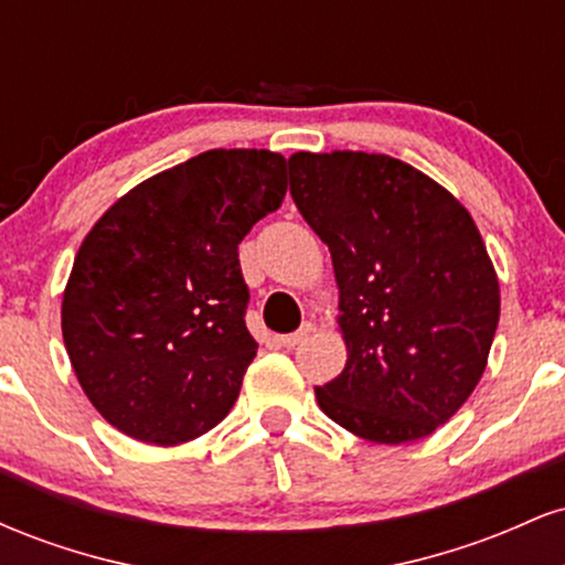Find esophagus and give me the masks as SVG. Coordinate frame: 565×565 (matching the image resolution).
Listing matches in <instances>:
<instances>
[{
    "instance_id": "esophagus-1",
    "label": "esophagus",
    "mask_w": 565,
    "mask_h": 565,
    "mask_svg": "<svg viewBox=\"0 0 565 565\" xmlns=\"http://www.w3.org/2000/svg\"><path fill=\"white\" fill-rule=\"evenodd\" d=\"M310 332H313V323L305 321L302 327L297 329V332H291V334H281V337H278V345H284V348H295V345H300V342H302L305 337H308Z\"/></svg>"
}]
</instances>
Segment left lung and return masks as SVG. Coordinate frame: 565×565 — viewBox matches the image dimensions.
Segmentation results:
<instances>
[{"mask_svg": "<svg viewBox=\"0 0 565 565\" xmlns=\"http://www.w3.org/2000/svg\"><path fill=\"white\" fill-rule=\"evenodd\" d=\"M289 193L332 252L348 361L321 412L374 444L449 423L481 380L499 281L470 212L385 153L289 157Z\"/></svg>", "mask_w": 565, "mask_h": 565, "instance_id": "left-lung-1", "label": "left lung"}]
</instances>
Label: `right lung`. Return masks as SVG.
<instances>
[{"mask_svg": "<svg viewBox=\"0 0 565 565\" xmlns=\"http://www.w3.org/2000/svg\"><path fill=\"white\" fill-rule=\"evenodd\" d=\"M284 193L281 153L215 148L142 180L87 233L63 291V342L116 430L185 444L236 404L257 355L238 244Z\"/></svg>", "mask_w": 565, "mask_h": 565, "instance_id": "right-lung-1", "label": "right lung"}]
</instances>
